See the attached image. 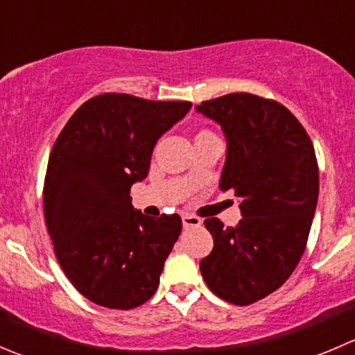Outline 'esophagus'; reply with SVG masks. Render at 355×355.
Returning a JSON list of instances; mask_svg holds the SVG:
<instances>
[{
    "mask_svg": "<svg viewBox=\"0 0 355 355\" xmlns=\"http://www.w3.org/2000/svg\"><path fill=\"white\" fill-rule=\"evenodd\" d=\"M182 223H184V228H198L202 225V220L198 216H194V214H182Z\"/></svg>",
    "mask_w": 355,
    "mask_h": 355,
    "instance_id": "34e87169",
    "label": "esophagus"
}]
</instances>
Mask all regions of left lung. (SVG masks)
I'll use <instances>...</instances> for the list:
<instances>
[{
	"label": "left lung",
	"mask_w": 355,
	"mask_h": 355,
	"mask_svg": "<svg viewBox=\"0 0 355 355\" xmlns=\"http://www.w3.org/2000/svg\"><path fill=\"white\" fill-rule=\"evenodd\" d=\"M221 125L227 159L220 189L241 200L242 220L204 221L214 247L199 268L211 292L249 306L280 288L302 257L320 194V171L306 128L273 99L234 92L202 101Z\"/></svg>",
	"instance_id": "left-lung-1"
}]
</instances>
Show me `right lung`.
Instances as JSON below:
<instances>
[{
	"mask_svg": "<svg viewBox=\"0 0 355 355\" xmlns=\"http://www.w3.org/2000/svg\"><path fill=\"white\" fill-rule=\"evenodd\" d=\"M191 108L106 92L75 111L53 146L46 227L67 278L98 306L127 311L155 295L182 220L134 209L130 187L148 177L157 139Z\"/></svg>",
	"mask_w": 355,
	"mask_h": 355,
	"instance_id": "right-lung-1",
	"label": "right lung"
}]
</instances>
